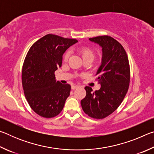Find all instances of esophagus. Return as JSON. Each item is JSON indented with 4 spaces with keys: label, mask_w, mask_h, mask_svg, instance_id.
<instances>
[{
    "label": "esophagus",
    "mask_w": 154,
    "mask_h": 154,
    "mask_svg": "<svg viewBox=\"0 0 154 154\" xmlns=\"http://www.w3.org/2000/svg\"><path fill=\"white\" fill-rule=\"evenodd\" d=\"M79 88V86H78V85H72L71 89L74 90L75 89H77V88Z\"/></svg>",
    "instance_id": "1"
}]
</instances>
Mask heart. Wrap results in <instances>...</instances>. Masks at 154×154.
<instances>
[{
	"instance_id": "heart-1",
	"label": "heart",
	"mask_w": 154,
	"mask_h": 154,
	"mask_svg": "<svg viewBox=\"0 0 154 154\" xmlns=\"http://www.w3.org/2000/svg\"><path fill=\"white\" fill-rule=\"evenodd\" d=\"M79 54L82 56V58L83 60L87 59H91L93 60L94 58V52L92 50V49L88 48V47H85V46H82L81 48H79ZM70 56V51H67L65 52L64 55V61H67L68 59H69Z\"/></svg>"
}]
</instances>
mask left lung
Wrapping results in <instances>:
<instances>
[{"mask_svg": "<svg viewBox=\"0 0 154 154\" xmlns=\"http://www.w3.org/2000/svg\"><path fill=\"white\" fill-rule=\"evenodd\" d=\"M89 40L102 48V62L96 75L100 90L92 92L85 87L86 96L81 101L83 111L94 119H103L120 105L129 88L130 72L126 52L120 43L109 36Z\"/></svg>", "mask_w": 154, "mask_h": 154, "instance_id": "1", "label": "left lung"}]
</instances>
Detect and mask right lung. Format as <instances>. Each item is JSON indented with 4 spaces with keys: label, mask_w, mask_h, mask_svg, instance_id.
I'll return each instance as SVG.
<instances>
[{
    "label": "right lung",
    "mask_w": 154,
    "mask_h": 154,
    "mask_svg": "<svg viewBox=\"0 0 154 154\" xmlns=\"http://www.w3.org/2000/svg\"><path fill=\"white\" fill-rule=\"evenodd\" d=\"M77 42L75 38L48 34L36 41L26 56L23 89L30 106L41 117L58 116L70 95L71 85L56 82L54 72L61 67L64 52Z\"/></svg>",
    "instance_id": "obj_1"
}]
</instances>
